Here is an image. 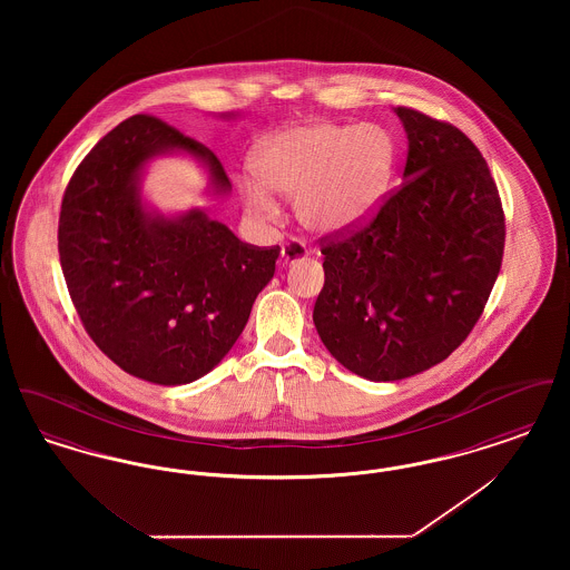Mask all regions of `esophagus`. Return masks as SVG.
Here are the masks:
<instances>
[{"instance_id":"34e87169","label":"esophagus","mask_w":570,"mask_h":570,"mask_svg":"<svg viewBox=\"0 0 570 570\" xmlns=\"http://www.w3.org/2000/svg\"><path fill=\"white\" fill-rule=\"evenodd\" d=\"M307 256V247L301 239H288L282 245V263L284 265H293L297 261H303Z\"/></svg>"}]
</instances>
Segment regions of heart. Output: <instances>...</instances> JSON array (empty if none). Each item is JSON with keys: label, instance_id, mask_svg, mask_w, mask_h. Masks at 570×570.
Masks as SVG:
<instances>
[{"label": "heart", "instance_id": "heart-1", "mask_svg": "<svg viewBox=\"0 0 570 570\" xmlns=\"http://www.w3.org/2000/svg\"><path fill=\"white\" fill-rule=\"evenodd\" d=\"M397 145L376 124L312 121L265 138L252 158L258 181L239 184L245 209L269 219L275 194L295 198V216L316 235H346L376 216L393 184Z\"/></svg>", "mask_w": 570, "mask_h": 570}]
</instances>
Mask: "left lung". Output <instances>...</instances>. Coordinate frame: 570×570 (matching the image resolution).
<instances>
[{"label": "left lung", "mask_w": 570, "mask_h": 570, "mask_svg": "<svg viewBox=\"0 0 570 570\" xmlns=\"http://www.w3.org/2000/svg\"><path fill=\"white\" fill-rule=\"evenodd\" d=\"M404 184L376 216L321 239L314 325L346 370L402 380L444 361L481 318L504 254V212L476 145L455 126L397 107Z\"/></svg>", "instance_id": "8db88e82"}]
</instances>
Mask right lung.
<instances>
[{"label":"right lung","mask_w":570,"mask_h":570,"mask_svg":"<svg viewBox=\"0 0 570 570\" xmlns=\"http://www.w3.org/2000/svg\"><path fill=\"white\" fill-rule=\"evenodd\" d=\"M184 151L230 190L216 154L151 115L112 128L63 191L57 247L85 331L124 372L175 386L205 376L233 348L279 247L239 242L200 209L164 217L140 200L147 160Z\"/></svg>","instance_id":"1"}]
</instances>
